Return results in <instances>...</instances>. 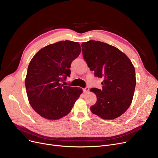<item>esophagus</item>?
<instances>
[{
  "mask_svg": "<svg viewBox=\"0 0 158 158\" xmlns=\"http://www.w3.org/2000/svg\"><path fill=\"white\" fill-rule=\"evenodd\" d=\"M88 91H89V88H88V87H86V88H83V92H84V93H88Z\"/></svg>",
  "mask_w": 158,
  "mask_h": 158,
  "instance_id": "1",
  "label": "esophagus"
}]
</instances>
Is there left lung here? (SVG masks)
<instances>
[{"label":"left lung","instance_id":"obj_1","mask_svg":"<svg viewBox=\"0 0 158 158\" xmlns=\"http://www.w3.org/2000/svg\"><path fill=\"white\" fill-rule=\"evenodd\" d=\"M81 47L88 67L95 76L103 79L102 89H90L97 100L91 106V111L104 120L119 117L133 98L136 83L133 64L118 48L101 41L89 40Z\"/></svg>","mask_w":158,"mask_h":158}]
</instances>
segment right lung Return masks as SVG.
Segmentation results:
<instances>
[{
	"mask_svg": "<svg viewBox=\"0 0 158 158\" xmlns=\"http://www.w3.org/2000/svg\"><path fill=\"white\" fill-rule=\"evenodd\" d=\"M81 52L78 42L65 40L42 48L32 58L25 85L29 104L42 117H64L82 93L81 88L63 84L70 76L71 63Z\"/></svg>",
	"mask_w": 158,
	"mask_h": 158,
	"instance_id": "right-lung-1",
	"label": "right lung"
}]
</instances>
